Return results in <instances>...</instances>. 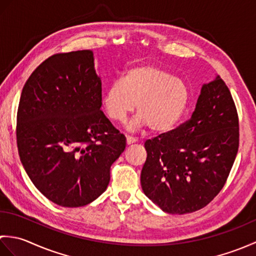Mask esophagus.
I'll return each instance as SVG.
<instances>
[{
    "label": "esophagus",
    "mask_w": 256,
    "mask_h": 256,
    "mask_svg": "<svg viewBox=\"0 0 256 256\" xmlns=\"http://www.w3.org/2000/svg\"><path fill=\"white\" fill-rule=\"evenodd\" d=\"M138 142V140L135 138H132V136H126V143H128V145H131V144H133V143H136Z\"/></svg>",
    "instance_id": "34e87169"
}]
</instances>
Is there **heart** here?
Masks as SVG:
<instances>
[{
  "instance_id": "b5f03b06",
  "label": "heart",
  "mask_w": 256,
  "mask_h": 256,
  "mask_svg": "<svg viewBox=\"0 0 256 256\" xmlns=\"http://www.w3.org/2000/svg\"><path fill=\"white\" fill-rule=\"evenodd\" d=\"M189 101V86L182 79L150 64L128 68L121 80L106 86L101 98L103 110L114 122H124L136 103L138 113L128 130L136 131L148 125L155 133H167L175 128Z\"/></svg>"
}]
</instances>
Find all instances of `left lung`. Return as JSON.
Instances as JSON below:
<instances>
[{
    "label": "left lung",
    "instance_id": "obj_1",
    "mask_svg": "<svg viewBox=\"0 0 256 256\" xmlns=\"http://www.w3.org/2000/svg\"><path fill=\"white\" fill-rule=\"evenodd\" d=\"M140 172L146 197L170 214L204 208L224 188L238 148V118L219 76L201 86L186 123L145 142Z\"/></svg>",
    "mask_w": 256,
    "mask_h": 256
}]
</instances>
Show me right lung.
Returning a JSON list of instances; mask_svg holds the SVG:
<instances>
[{"label":"right lung","mask_w":256,"mask_h":256,"mask_svg":"<svg viewBox=\"0 0 256 256\" xmlns=\"http://www.w3.org/2000/svg\"><path fill=\"white\" fill-rule=\"evenodd\" d=\"M101 91L92 50L46 59L22 91L20 158L35 187L58 206H82L101 196L125 150L126 138L101 111Z\"/></svg>","instance_id":"obj_1"}]
</instances>
